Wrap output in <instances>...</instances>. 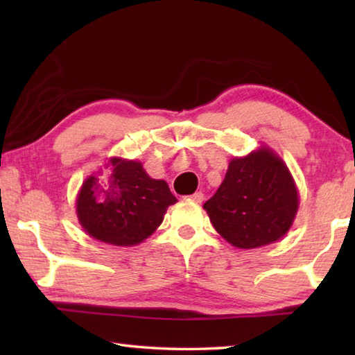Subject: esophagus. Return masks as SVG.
<instances>
[{
  "instance_id": "esophagus-1",
  "label": "esophagus",
  "mask_w": 355,
  "mask_h": 355,
  "mask_svg": "<svg viewBox=\"0 0 355 355\" xmlns=\"http://www.w3.org/2000/svg\"><path fill=\"white\" fill-rule=\"evenodd\" d=\"M186 199L196 202V203H200L203 200V194H202V192H194V194L188 196V197H186Z\"/></svg>"
}]
</instances>
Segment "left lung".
<instances>
[{
	"label": "left lung",
	"instance_id": "obj_1",
	"mask_svg": "<svg viewBox=\"0 0 355 355\" xmlns=\"http://www.w3.org/2000/svg\"><path fill=\"white\" fill-rule=\"evenodd\" d=\"M203 209L227 243L257 249L286 235L296 219L299 192L285 161L263 146L230 159L224 182Z\"/></svg>",
	"mask_w": 355,
	"mask_h": 355
}]
</instances>
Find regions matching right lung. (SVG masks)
<instances>
[{
	"mask_svg": "<svg viewBox=\"0 0 355 355\" xmlns=\"http://www.w3.org/2000/svg\"><path fill=\"white\" fill-rule=\"evenodd\" d=\"M175 202L164 180L150 177L139 161L112 156L105 171L86 177L75 205L89 236L130 248L152 235Z\"/></svg>",
	"mask_w": 355,
	"mask_h": 355,
	"instance_id": "add662e5",
	"label": "right lung"
}]
</instances>
